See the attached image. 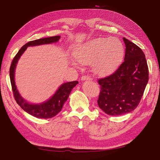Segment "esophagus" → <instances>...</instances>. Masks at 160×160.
I'll use <instances>...</instances> for the list:
<instances>
[{
  "mask_svg": "<svg viewBox=\"0 0 160 160\" xmlns=\"http://www.w3.org/2000/svg\"><path fill=\"white\" fill-rule=\"evenodd\" d=\"M81 80H82V81H84V80H92V78H91L89 76H82V78H81Z\"/></svg>",
  "mask_w": 160,
  "mask_h": 160,
  "instance_id": "obj_1",
  "label": "esophagus"
}]
</instances>
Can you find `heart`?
Here are the masks:
<instances>
[{
	"mask_svg": "<svg viewBox=\"0 0 160 160\" xmlns=\"http://www.w3.org/2000/svg\"><path fill=\"white\" fill-rule=\"evenodd\" d=\"M125 49L117 37H98L76 45L72 55L77 63L92 64L93 73L105 77L117 69L124 57Z\"/></svg>",
	"mask_w": 160,
	"mask_h": 160,
	"instance_id": "obj_1",
	"label": "heart"
}]
</instances>
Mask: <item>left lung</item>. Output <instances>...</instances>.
<instances>
[{
    "label": "left lung",
    "mask_w": 160,
    "mask_h": 160,
    "mask_svg": "<svg viewBox=\"0 0 160 160\" xmlns=\"http://www.w3.org/2000/svg\"><path fill=\"white\" fill-rule=\"evenodd\" d=\"M124 62L113 74L98 80V105L109 115L128 114L138 106L148 82V67L142 50L124 38Z\"/></svg>",
    "instance_id": "1"
}]
</instances>
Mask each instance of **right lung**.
<instances>
[{
	"label": "right lung",
	"mask_w": 160,
	"mask_h": 160,
	"mask_svg": "<svg viewBox=\"0 0 160 160\" xmlns=\"http://www.w3.org/2000/svg\"><path fill=\"white\" fill-rule=\"evenodd\" d=\"M59 39H60V36H54L28 42L21 47V48L18 51L17 54L15 55L13 60L12 62L10 68H9V78H10V82L14 98L18 103V105L24 111H26L27 113L33 116L34 117L40 118H50L54 117L55 116L57 115L62 110L64 102L67 101L68 96H69L71 90L73 89L74 87L76 86L78 82V81H73V82H68L62 84L59 87L57 92L55 93V94L47 101L39 103V104H31V103L28 102L26 100L22 98L20 93L18 92L17 87L15 85V68L17 67L18 60L28 46H39L42 44L55 43L59 41Z\"/></svg>",
	"instance_id": "1"
}]
</instances>
